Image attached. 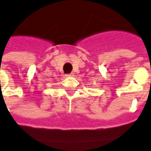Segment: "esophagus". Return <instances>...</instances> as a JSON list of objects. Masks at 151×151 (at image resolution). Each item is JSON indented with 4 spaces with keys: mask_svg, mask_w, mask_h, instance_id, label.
<instances>
[{
    "mask_svg": "<svg viewBox=\"0 0 151 151\" xmlns=\"http://www.w3.org/2000/svg\"><path fill=\"white\" fill-rule=\"evenodd\" d=\"M74 76V73H70V74H66L65 76L66 77H70V76Z\"/></svg>",
    "mask_w": 151,
    "mask_h": 151,
    "instance_id": "1",
    "label": "esophagus"
}]
</instances>
